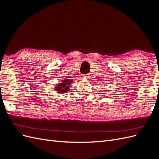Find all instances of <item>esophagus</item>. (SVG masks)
<instances>
[{
	"mask_svg": "<svg viewBox=\"0 0 159 159\" xmlns=\"http://www.w3.org/2000/svg\"><path fill=\"white\" fill-rule=\"evenodd\" d=\"M82 77L83 79H88V78L90 77V74H84L82 75Z\"/></svg>",
	"mask_w": 159,
	"mask_h": 159,
	"instance_id": "1",
	"label": "esophagus"
}]
</instances>
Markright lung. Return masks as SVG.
Returning <instances> with one entry per match:
<instances>
[{
    "label": "right lung",
    "instance_id": "1",
    "mask_svg": "<svg viewBox=\"0 0 159 159\" xmlns=\"http://www.w3.org/2000/svg\"><path fill=\"white\" fill-rule=\"evenodd\" d=\"M72 82V81H71L69 79L63 80L62 83L58 84V85L55 87V90L59 93H66L67 91H69V85Z\"/></svg>",
    "mask_w": 159,
    "mask_h": 159
}]
</instances>
